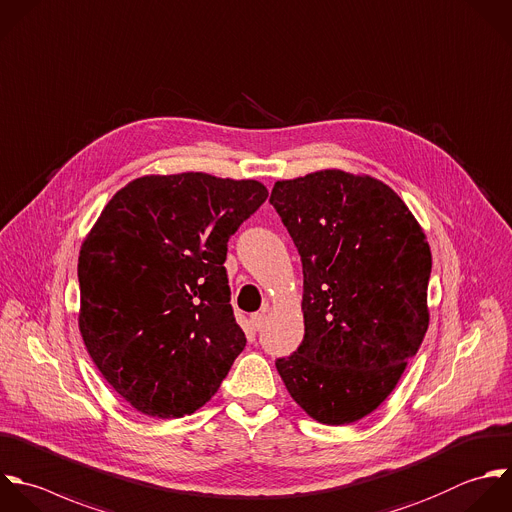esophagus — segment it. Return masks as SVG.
<instances>
[{"mask_svg": "<svg viewBox=\"0 0 512 512\" xmlns=\"http://www.w3.org/2000/svg\"><path fill=\"white\" fill-rule=\"evenodd\" d=\"M265 321H267L265 311H261V313H253V315H251V325H253V329H255V331H261V329H263V325H265Z\"/></svg>", "mask_w": 512, "mask_h": 512, "instance_id": "obj_1", "label": "esophagus"}]
</instances>
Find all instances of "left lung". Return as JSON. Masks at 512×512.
<instances>
[{
  "label": "left lung",
  "instance_id": "left-lung-1",
  "mask_svg": "<svg viewBox=\"0 0 512 512\" xmlns=\"http://www.w3.org/2000/svg\"><path fill=\"white\" fill-rule=\"evenodd\" d=\"M271 205L303 263L305 337L277 371L323 425L373 413L429 329L431 247L383 181L341 169L277 181Z\"/></svg>",
  "mask_w": 512,
  "mask_h": 512
}]
</instances>
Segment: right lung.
Listing matches in <instances>:
<instances>
[{
	"label": "right lung",
	"instance_id": "1",
	"mask_svg": "<svg viewBox=\"0 0 512 512\" xmlns=\"http://www.w3.org/2000/svg\"><path fill=\"white\" fill-rule=\"evenodd\" d=\"M267 195L255 179L145 175L111 197L85 237L79 331L139 413H195L245 349L223 263L229 237Z\"/></svg>",
	"mask_w": 512,
	"mask_h": 512
}]
</instances>
